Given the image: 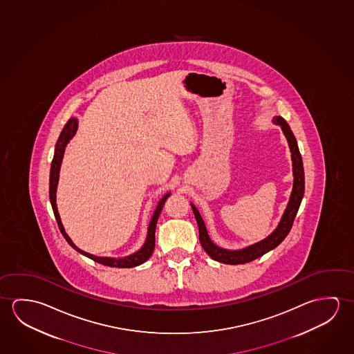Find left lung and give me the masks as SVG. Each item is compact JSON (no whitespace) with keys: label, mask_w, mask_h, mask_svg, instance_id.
Returning <instances> with one entry per match:
<instances>
[{"label":"left lung","mask_w":354,"mask_h":354,"mask_svg":"<svg viewBox=\"0 0 354 354\" xmlns=\"http://www.w3.org/2000/svg\"><path fill=\"white\" fill-rule=\"evenodd\" d=\"M273 123L277 125H281L283 133L286 135V140L289 144V149L292 152V176H294V183H292V191L289 198V202L284 210V214L281 216L279 224L277 226L272 234L268 237H266L262 241L253 243L251 246L245 247L242 250H225L221 247L216 246L208 235V231L205 227V224L203 221L201 214L198 212V209L191 204L193 213L196 216V224L199 229V241L202 245L204 251L208 253L209 256L214 259L218 261L220 263L225 264H243L251 262L253 259H259L261 256H263L264 253L270 252V250H273L278 246L286 235L289 234V231L292 229V223L297 216V210L300 207V203L304 196V189H305V178H304V166L301 155L297 147V139L292 134L290 127L288 125L286 120L281 117H274Z\"/></svg>","instance_id":"left-lung-1"}]
</instances>
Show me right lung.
<instances>
[{
  "label": "right lung",
  "mask_w": 354,
  "mask_h": 354,
  "mask_svg": "<svg viewBox=\"0 0 354 354\" xmlns=\"http://www.w3.org/2000/svg\"><path fill=\"white\" fill-rule=\"evenodd\" d=\"M76 131H77V119L71 118L66 123V125L64 127L62 134H60L59 139H57L54 158H53V161H51L49 196H50L51 208H53V212H54V215H55V219H57V226L60 229V232L65 237V240L68 241V245L73 247V250H76L77 252L84 254V256L88 257V259H93L97 263L108 266V267H115V268H133V267H136V266H140L141 263H144L147 259H150V256L153 252V248H155V231H156L158 215L161 213L163 204H165L166 199L169 198L171 193H166L162 196V199L158 202L156 210H155V213L152 215L151 221L149 224L145 243H144V246L141 247L139 251H136V252L130 254L128 257H124V259H111V257H97V256H93L91 253L84 252L82 250H80L79 247L76 246L71 241V239L65 232V229L62 226V219H60V215L57 213V182H59V172H60V166H62L64 152H65V147L68 145V141L73 139V135L76 134Z\"/></svg>",
  "instance_id": "right-lung-1"
}]
</instances>
